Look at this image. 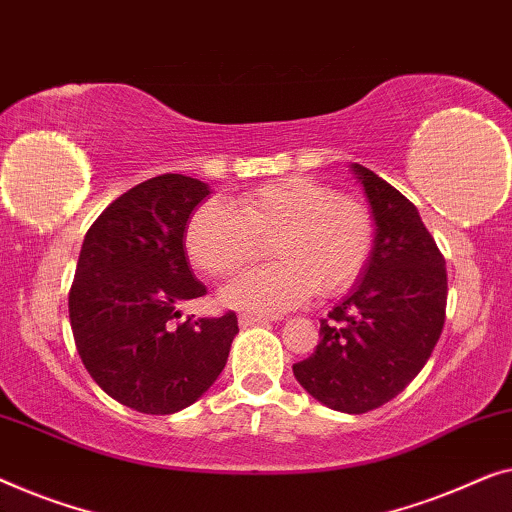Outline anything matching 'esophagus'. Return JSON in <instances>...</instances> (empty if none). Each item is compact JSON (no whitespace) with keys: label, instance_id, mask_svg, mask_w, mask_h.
<instances>
[{"label":"esophagus","instance_id":"34e87169","mask_svg":"<svg viewBox=\"0 0 512 512\" xmlns=\"http://www.w3.org/2000/svg\"><path fill=\"white\" fill-rule=\"evenodd\" d=\"M269 318H262V315H253V313H241L239 315V325L241 327H253V325H266Z\"/></svg>","mask_w":512,"mask_h":512}]
</instances>
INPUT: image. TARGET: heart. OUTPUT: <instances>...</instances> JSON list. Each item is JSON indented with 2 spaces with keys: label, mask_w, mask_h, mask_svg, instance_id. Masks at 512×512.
Listing matches in <instances>:
<instances>
[{
  "label": "heart",
  "mask_w": 512,
  "mask_h": 512,
  "mask_svg": "<svg viewBox=\"0 0 512 512\" xmlns=\"http://www.w3.org/2000/svg\"><path fill=\"white\" fill-rule=\"evenodd\" d=\"M264 241L271 243L276 262L236 278L225 301L280 313L315 290H348L369 262L376 227L362 201L301 176L241 194L234 213L213 201L201 204L185 227L187 257L213 278L234 276L253 264Z\"/></svg>",
  "instance_id": "heart-1"
}]
</instances>
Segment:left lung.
<instances>
[{"label": "left lung", "instance_id": "1", "mask_svg": "<svg viewBox=\"0 0 512 512\" xmlns=\"http://www.w3.org/2000/svg\"><path fill=\"white\" fill-rule=\"evenodd\" d=\"M376 220V241L348 299L320 320V343L292 366L301 387L343 413H369L406 390L445 325L448 271L413 201L355 164Z\"/></svg>", "mask_w": 512, "mask_h": 512}]
</instances>
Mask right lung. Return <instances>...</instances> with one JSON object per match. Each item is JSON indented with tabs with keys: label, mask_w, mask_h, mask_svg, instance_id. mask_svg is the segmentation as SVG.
<instances>
[{
	"label": "right lung",
	"mask_w": 512,
	"mask_h": 512,
	"mask_svg": "<svg viewBox=\"0 0 512 512\" xmlns=\"http://www.w3.org/2000/svg\"><path fill=\"white\" fill-rule=\"evenodd\" d=\"M208 185L162 174L134 185L85 234L69 290L76 350L102 390L146 415L197 401L225 369L239 331L234 311L181 320L204 297L185 257V225Z\"/></svg>",
	"instance_id": "right-lung-1"
}]
</instances>
